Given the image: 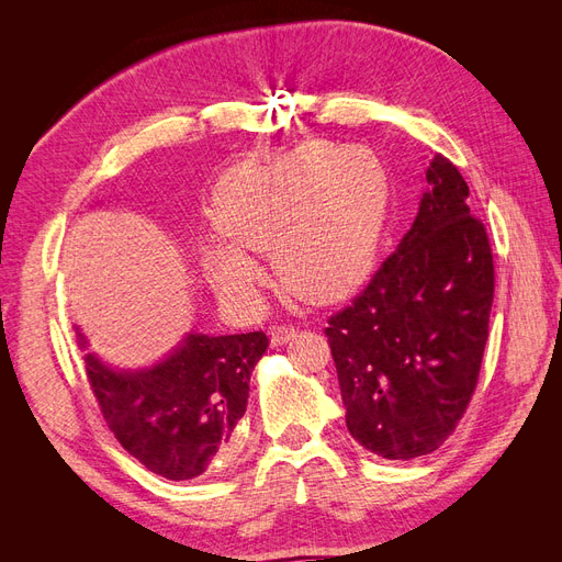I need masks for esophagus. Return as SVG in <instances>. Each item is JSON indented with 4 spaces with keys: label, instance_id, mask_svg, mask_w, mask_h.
<instances>
[{
    "label": "esophagus",
    "instance_id": "esophagus-1",
    "mask_svg": "<svg viewBox=\"0 0 562 562\" xmlns=\"http://www.w3.org/2000/svg\"><path fill=\"white\" fill-rule=\"evenodd\" d=\"M295 337V328L293 326H271L269 328V339H271V347H281L285 342H291Z\"/></svg>",
    "mask_w": 562,
    "mask_h": 562
}]
</instances>
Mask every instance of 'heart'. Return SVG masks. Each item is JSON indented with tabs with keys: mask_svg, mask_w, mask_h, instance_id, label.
I'll return each instance as SVG.
<instances>
[{
	"mask_svg": "<svg viewBox=\"0 0 562 562\" xmlns=\"http://www.w3.org/2000/svg\"><path fill=\"white\" fill-rule=\"evenodd\" d=\"M389 187L363 147L307 143L285 155L234 166L213 194V220L228 244L203 250V269L223 293L246 295L260 269L246 252H274L288 293L326 304L351 293L375 262Z\"/></svg>",
	"mask_w": 562,
	"mask_h": 562,
	"instance_id": "heart-1",
	"label": "heart"
}]
</instances>
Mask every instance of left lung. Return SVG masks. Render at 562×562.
Here are the masks:
<instances>
[{
    "label": "left lung",
    "mask_w": 562,
    "mask_h": 562,
    "mask_svg": "<svg viewBox=\"0 0 562 562\" xmlns=\"http://www.w3.org/2000/svg\"><path fill=\"white\" fill-rule=\"evenodd\" d=\"M427 184L398 250L326 328L347 429L384 459L429 454L454 431L479 382L495 297L467 180L436 155Z\"/></svg>",
    "instance_id": "1"
}]
</instances>
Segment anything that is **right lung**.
Wrapping results in <instances>:
<instances>
[{"label":"right lung","mask_w":562,"mask_h":562,"mask_svg":"<svg viewBox=\"0 0 562 562\" xmlns=\"http://www.w3.org/2000/svg\"><path fill=\"white\" fill-rule=\"evenodd\" d=\"M79 345L87 337L79 333ZM269 339L262 330L209 337L190 333L164 361L116 370L83 356L87 378L110 431L145 469L190 481L227 454L246 413L250 372Z\"/></svg>","instance_id":"1"}]
</instances>
